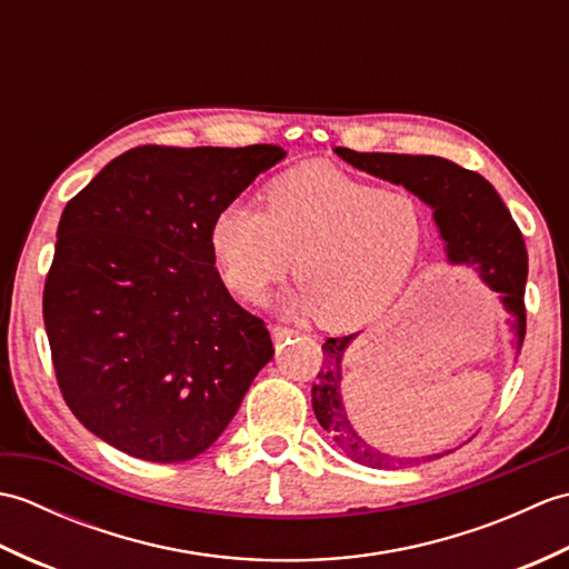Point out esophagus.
<instances>
[{
  "mask_svg": "<svg viewBox=\"0 0 569 569\" xmlns=\"http://www.w3.org/2000/svg\"><path fill=\"white\" fill-rule=\"evenodd\" d=\"M271 335H273V342H276V345H281V342H286V340H288V337L298 335V330H293V328H286V325H273V328H271Z\"/></svg>",
  "mask_w": 569,
  "mask_h": 569,
  "instance_id": "1",
  "label": "esophagus"
}]
</instances>
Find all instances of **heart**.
<instances>
[{"label":"heart","instance_id":"1","mask_svg":"<svg viewBox=\"0 0 569 569\" xmlns=\"http://www.w3.org/2000/svg\"><path fill=\"white\" fill-rule=\"evenodd\" d=\"M426 237V214L413 196L330 166L278 176L263 190V212L232 200L210 224L229 291L259 300L296 261L300 283L283 308L320 316L330 328H357L389 310L413 276Z\"/></svg>","mask_w":569,"mask_h":569}]
</instances>
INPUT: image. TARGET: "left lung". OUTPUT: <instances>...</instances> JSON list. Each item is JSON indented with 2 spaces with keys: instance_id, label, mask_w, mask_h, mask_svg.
<instances>
[{
  "instance_id": "left-lung-1",
  "label": "left lung",
  "mask_w": 569,
  "mask_h": 569,
  "mask_svg": "<svg viewBox=\"0 0 569 569\" xmlns=\"http://www.w3.org/2000/svg\"><path fill=\"white\" fill-rule=\"evenodd\" d=\"M335 153L359 171L403 186L430 204L447 259L475 266L481 281L499 293L501 306L511 316L516 349H521L526 337L528 251L521 229L489 180L440 156L359 153L345 147H337ZM355 337H328L322 345L325 361L318 381L312 383V410L320 426L349 459L371 469H401L442 457H396L373 447L359 432L342 403V357Z\"/></svg>"
}]
</instances>
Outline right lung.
<instances>
[{
  "mask_svg": "<svg viewBox=\"0 0 569 569\" xmlns=\"http://www.w3.org/2000/svg\"><path fill=\"white\" fill-rule=\"evenodd\" d=\"M283 156L137 147L66 204L43 322L60 393L107 445L161 465L198 457L269 365L271 335L224 288L210 224Z\"/></svg>",
  "mask_w": 569,
  "mask_h": 569,
  "instance_id": "1",
  "label": "right lung"
}]
</instances>
